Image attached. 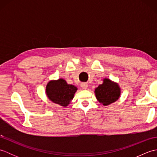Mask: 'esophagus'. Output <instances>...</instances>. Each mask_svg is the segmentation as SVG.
<instances>
[{"label":"esophagus","mask_w":157,"mask_h":157,"mask_svg":"<svg viewBox=\"0 0 157 157\" xmlns=\"http://www.w3.org/2000/svg\"><path fill=\"white\" fill-rule=\"evenodd\" d=\"M81 86L83 89H87L88 85V84H86V83H83V84H82Z\"/></svg>","instance_id":"34e87169"}]
</instances>
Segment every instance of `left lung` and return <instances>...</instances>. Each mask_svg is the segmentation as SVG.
I'll return each mask as SVG.
<instances>
[{
  "instance_id": "left-lung-1",
  "label": "left lung",
  "mask_w": 157,
  "mask_h": 157,
  "mask_svg": "<svg viewBox=\"0 0 157 157\" xmlns=\"http://www.w3.org/2000/svg\"><path fill=\"white\" fill-rule=\"evenodd\" d=\"M95 94L99 102L108 105L117 101L120 96V88L115 83L105 79L103 84L95 89Z\"/></svg>"
}]
</instances>
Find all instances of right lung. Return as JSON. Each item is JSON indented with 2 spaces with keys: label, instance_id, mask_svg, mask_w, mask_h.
Here are the masks:
<instances>
[{
  "label": "right lung",
  "instance_id": "right-lung-1",
  "mask_svg": "<svg viewBox=\"0 0 157 157\" xmlns=\"http://www.w3.org/2000/svg\"><path fill=\"white\" fill-rule=\"evenodd\" d=\"M76 91L75 86L67 84L63 79L48 82L46 89L48 98L62 106H67L69 104Z\"/></svg>",
  "mask_w": 157,
  "mask_h": 157
}]
</instances>
